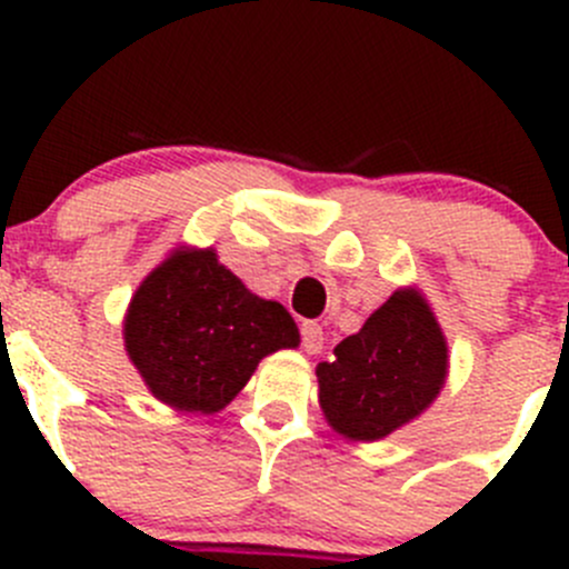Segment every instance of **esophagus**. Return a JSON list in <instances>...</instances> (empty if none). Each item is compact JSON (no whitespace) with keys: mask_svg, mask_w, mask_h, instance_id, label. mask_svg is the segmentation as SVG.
Here are the masks:
<instances>
[{"mask_svg":"<svg viewBox=\"0 0 569 569\" xmlns=\"http://www.w3.org/2000/svg\"><path fill=\"white\" fill-rule=\"evenodd\" d=\"M300 332H302V349H306L308 355L321 352V347H325V332H321L319 321H302Z\"/></svg>","mask_w":569,"mask_h":569,"instance_id":"34e87169","label":"esophagus"}]
</instances>
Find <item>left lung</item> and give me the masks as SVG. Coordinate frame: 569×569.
<instances>
[{
  "mask_svg": "<svg viewBox=\"0 0 569 569\" xmlns=\"http://www.w3.org/2000/svg\"><path fill=\"white\" fill-rule=\"evenodd\" d=\"M317 366L327 423L349 440H382L421 416L449 375V347L421 291L399 289L360 332Z\"/></svg>",
  "mask_w": 569,
  "mask_h": 569,
  "instance_id": "8db88e82",
  "label": "left lung"
}]
</instances>
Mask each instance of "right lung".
<instances>
[{"instance_id":"add662e5","label":"right lung","mask_w":569,"mask_h":569,"mask_svg":"<svg viewBox=\"0 0 569 569\" xmlns=\"http://www.w3.org/2000/svg\"><path fill=\"white\" fill-rule=\"evenodd\" d=\"M126 352L164 405L217 412L261 358L295 349L300 330L280 302L261 300L214 250H176L140 283L123 321Z\"/></svg>"}]
</instances>
